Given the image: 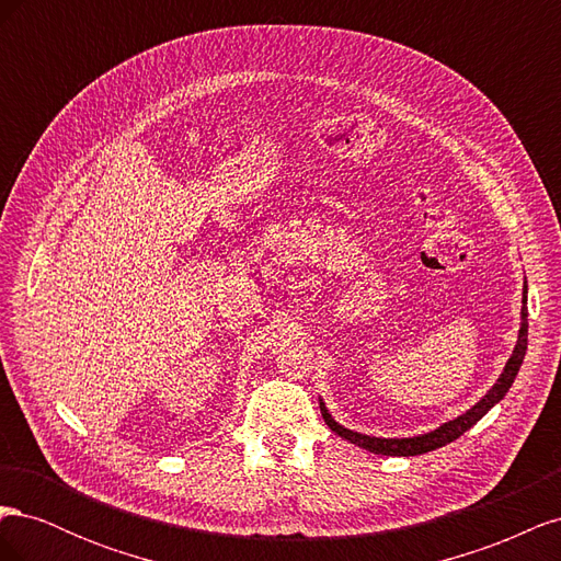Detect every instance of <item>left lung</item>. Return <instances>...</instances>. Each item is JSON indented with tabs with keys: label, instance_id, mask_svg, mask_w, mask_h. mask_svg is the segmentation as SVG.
<instances>
[{
	"label": "left lung",
	"instance_id": "8db88e82",
	"mask_svg": "<svg viewBox=\"0 0 561 561\" xmlns=\"http://www.w3.org/2000/svg\"><path fill=\"white\" fill-rule=\"evenodd\" d=\"M526 336H529V322H526V285H524V307H522V328H519V336H517V346L511 355V360H507L503 375L499 377V381L494 383V388L489 390V393L468 410L463 416H458L445 426H439L437 431L428 433V435H419V437H402V439H386V437H369V435H360V433H353L344 426H339V423L328 414L325 404L320 402V414L325 419L328 426L339 435L348 439V443L358 445L367 451H375V454H383V456H416V454H426L433 451L437 447H445L449 443H454L456 437H461L468 428H472L474 423H478L491 407H494L499 400H503V396L507 393V388L513 386L517 371L522 367L524 360V353H526Z\"/></svg>",
	"mask_w": 561,
	"mask_h": 561
}]
</instances>
